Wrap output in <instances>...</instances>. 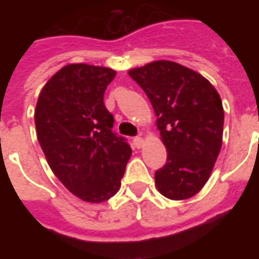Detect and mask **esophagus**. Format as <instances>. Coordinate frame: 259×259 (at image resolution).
<instances>
[{
  "label": "esophagus",
  "mask_w": 259,
  "mask_h": 259,
  "mask_svg": "<svg viewBox=\"0 0 259 259\" xmlns=\"http://www.w3.org/2000/svg\"><path fill=\"white\" fill-rule=\"evenodd\" d=\"M133 143H135V146L137 147V148H141V147H143V144H144V140H143V137L137 136V137H135V139H133Z\"/></svg>",
  "instance_id": "obj_1"
}]
</instances>
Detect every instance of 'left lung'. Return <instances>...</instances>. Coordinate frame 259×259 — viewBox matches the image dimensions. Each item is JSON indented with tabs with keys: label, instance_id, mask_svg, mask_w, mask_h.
I'll return each instance as SVG.
<instances>
[{
	"label": "left lung",
	"instance_id": "8db88e82",
	"mask_svg": "<svg viewBox=\"0 0 259 259\" xmlns=\"http://www.w3.org/2000/svg\"><path fill=\"white\" fill-rule=\"evenodd\" d=\"M129 76L150 98L168 151L155 172L158 191L170 200L190 198L209 179L222 147V100L204 76L172 61L132 69Z\"/></svg>",
	"mask_w": 259,
	"mask_h": 259
}]
</instances>
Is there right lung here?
I'll return each mask as SVG.
<instances>
[{
  "label": "right lung",
  "mask_w": 259,
  "mask_h": 259,
  "mask_svg": "<svg viewBox=\"0 0 259 259\" xmlns=\"http://www.w3.org/2000/svg\"><path fill=\"white\" fill-rule=\"evenodd\" d=\"M116 72L66 65L42 87L34 111L37 139L50 168L72 194L104 202L116 194L132 148L113 133L104 93Z\"/></svg>",
  "instance_id": "add662e5"
}]
</instances>
